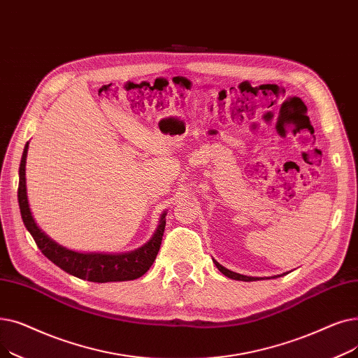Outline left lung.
Here are the masks:
<instances>
[{
	"mask_svg": "<svg viewBox=\"0 0 358 358\" xmlns=\"http://www.w3.org/2000/svg\"><path fill=\"white\" fill-rule=\"evenodd\" d=\"M214 264H215V266L218 268L220 272H223L226 277H229L231 280H237V281H257V280H259V278H253V277H246V275H242V274H237V272H233V271L224 268L223 265H220L217 261H214Z\"/></svg>",
	"mask_w": 358,
	"mask_h": 358,
	"instance_id": "8db88e82",
	"label": "left lung"
}]
</instances>
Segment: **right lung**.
<instances>
[{
    "label": "right lung",
    "instance_id": "obj_1",
    "mask_svg": "<svg viewBox=\"0 0 358 358\" xmlns=\"http://www.w3.org/2000/svg\"><path fill=\"white\" fill-rule=\"evenodd\" d=\"M27 147H24L20 167H19V206L20 214L23 218V223L29 233L35 239L38 248L45 257L52 261L57 266L64 269L68 274H71L77 278L87 280L93 282H110V281H129L140 278L150 269V266L155 262L160 245L162 237L164 233L166 220L162 215L160 226L157 227L156 234L152 239L140 248L138 250H134L129 253L122 255H105V253H78L74 250H68L58 243H55L50 237H48L35 223L31 217L27 195H26V156H27Z\"/></svg>",
    "mask_w": 358,
    "mask_h": 358
}]
</instances>
